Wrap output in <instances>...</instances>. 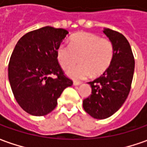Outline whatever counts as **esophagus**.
Here are the masks:
<instances>
[{
  "label": "esophagus",
  "mask_w": 147,
  "mask_h": 147,
  "mask_svg": "<svg viewBox=\"0 0 147 147\" xmlns=\"http://www.w3.org/2000/svg\"><path fill=\"white\" fill-rule=\"evenodd\" d=\"M80 84H81V82H80V81H74L73 82V85L74 86H80Z\"/></svg>",
  "instance_id": "obj_1"
}]
</instances>
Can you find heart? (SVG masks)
Returning <instances> with one entry per match:
<instances>
[{"mask_svg": "<svg viewBox=\"0 0 147 147\" xmlns=\"http://www.w3.org/2000/svg\"><path fill=\"white\" fill-rule=\"evenodd\" d=\"M114 54L112 42L92 33L79 32L71 37L70 45H60L57 56L61 67L67 70L80 58L81 64L68 71L67 75L76 80L86 78L90 74L99 76L110 67Z\"/></svg>", "mask_w": 147, "mask_h": 147, "instance_id": "obj_1", "label": "heart"}]
</instances>
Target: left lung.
<instances>
[{
  "label": "left lung",
  "instance_id": "obj_1",
  "mask_svg": "<svg viewBox=\"0 0 147 147\" xmlns=\"http://www.w3.org/2000/svg\"><path fill=\"white\" fill-rule=\"evenodd\" d=\"M104 33L113 45V59L105 73L89 82L92 94L83 100L85 111L97 119L110 117L123 105L131 90L135 68L134 57L127 38L110 29H105Z\"/></svg>",
  "mask_w": 147,
  "mask_h": 147
}]
</instances>
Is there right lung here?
<instances>
[{
	"label": "right lung",
	"mask_w": 147,
	"mask_h": 147,
	"mask_svg": "<svg viewBox=\"0 0 147 147\" xmlns=\"http://www.w3.org/2000/svg\"><path fill=\"white\" fill-rule=\"evenodd\" d=\"M67 34L66 29L45 26L24 34L14 48L8 66L10 87L19 105L31 115L53 111L62 91L73 84L57 56Z\"/></svg>",
	"instance_id": "add662e5"
}]
</instances>
